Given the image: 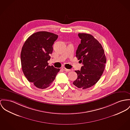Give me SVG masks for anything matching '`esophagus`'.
Listing matches in <instances>:
<instances>
[{"label":"esophagus","instance_id":"obj_1","mask_svg":"<svg viewBox=\"0 0 130 130\" xmlns=\"http://www.w3.org/2000/svg\"><path fill=\"white\" fill-rule=\"evenodd\" d=\"M62 69L64 70V71H66V72H70V71H71V70H70V69H67L65 68V67H63V68H62Z\"/></svg>","mask_w":130,"mask_h":130}]
</instances>
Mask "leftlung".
Instances as JSON below:
<instances>
[{
  "label": "left lung",
  "mask_w": 130,
  "mask_h": 130,
  "mask_svg": "<svg viewBox=\"0 0 130 130\" xmlns=\"http://www.w3.org/2000/svg\"><path fill=\"white\" fill-rule=\"evenodd\" d=\"M78 36L81 41L76 56L83 66L80 71H75L78 78L73 84L78 88L86 89L100 79L105 68L106 58L101 44L92 35L79 33Z\"/></svg>",
  "instance_id": "8db88e82"
}]
</instances>
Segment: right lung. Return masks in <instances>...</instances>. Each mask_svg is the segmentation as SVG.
Returning a JSON list of instances; mask_svg holds the SVG:
<instances>
[{
	"label": "right lung",
	"mask_w": 130,
	"mask_h": 130,
	"mask_svg": "<svg viewBox=\"0 0 130 130\" xmlns=\"http://www.w3.org/2000/svg\"><path fill=\"white\" fill-rule=\"evenodd\" d=\"M58 38L53 33L41 31L35 32L25 42L21 53L22 69L29 82L37 88L44 89L51 85L60 71L49 66L52 45Z\"/></svg>",
	"instance_id": "obj_1"
}]
</instances>
